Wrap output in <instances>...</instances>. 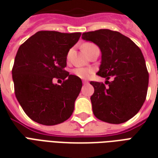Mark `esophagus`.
Here are the masks:
<instances>
[{
	"mask_svg": "<svg viewBox=\"0 0 158 158\" xmlns=\"http://www.w3.org/2000/svg\"><path fill=\"white\" fill-rule=\"evenodd\" d=\"M82 82H83V84H84V85H85V84H88V81H82Z\"/></svg>",
	"mask_w": 158,
	"mask_h": 158,
	"instance_id": "obj_1",
	"label": "esophagus"
}]
</instances>
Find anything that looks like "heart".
Here are the masks:
<instances>
[{"mask_svg":"<svg viewBox=\"0 0 158 158\" xmlns=\"http://www.w3.org/2000/svg\"><path fill=\"white\" fill-rule=\"evenodd\" d=\"M93 45V44L91 43L84 44L82 46L83 50L85 49L86 47H89V46H90V45ZM70 54H71V50H70L69 52V54H68V59H69V56H70ZM92 73H93V70L90 69H88V68H77V69H75L73 70V73H74L77 77L81 78V79H86V78L89 77L90 75L92 74Z\"/></svg>","mask_w":158,"mask_h":158,"instance_id":"1","label":"heart"}]
</instances>
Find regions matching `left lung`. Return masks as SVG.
Wrapping results in <instances>:
<instances>
[{
  "label": "left lung",
  "instance_id": "obj_1",
  "mask_svg": "<svg viewBox=\"0 0 158 158\" xmlns=\"http://www.w3.org/2000/svg\"><path fill=\"white\" fill-rule=\"evenodd\" d=\"M81 38L100 49L97 74L108 84L90 81L94 116L112 124L126 122L138 113L147 95L148 73L142 51L129 37L108 29L84 32ZM110 76L113 80L108 82Z\"/></svg>",
  "mask_w": 158,
  "mask_h": 158
}]
</instances>
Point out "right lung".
I'll list each match as a JSON object with an SVG mask.
<instances>
[{
  "mask_svg": "<svg viewBox=\"0 0 158 158\" xmlns=\"http://www.w3.org/2000/svg\"><path fill=\"white\" fill-rule=\"evenodd\" d=\"M81 34L40 31L19 48L12 69L15 96L34 122L53 126L73 114L82 82L64 69ZM59 78L64 80L61 85L53 83Z\"/></svg>",
  "mask_w": 158,
  "mask_h": 158,
  "instance_id": "obj_1",
  "label": "right lung"
}]
</instances>
